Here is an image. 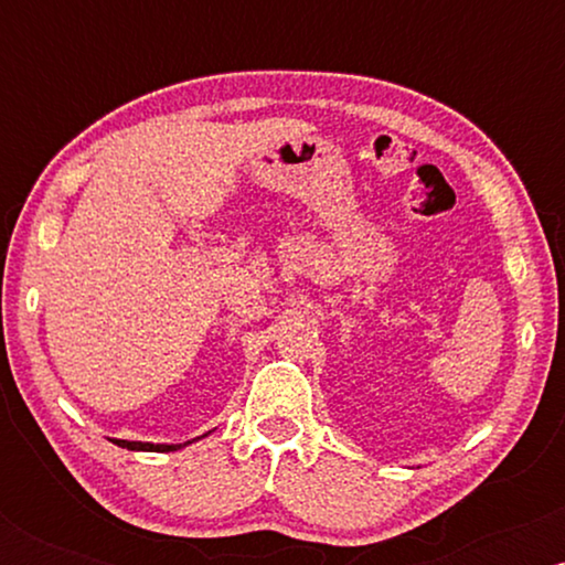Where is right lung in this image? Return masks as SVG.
I'll use <instances>...</instances> for the list:
<instances>
[{
	"mask_svg": "<svg viewBox=\"0 0 565 565\" xmlns=\"http://www.w3.org/2000/svg\"><path fill=\"white\" fill-rule=\"evenodd\" d=\"M111 440L116 446H121V449H129V451H178L191 444V440H185V444H146V440H121V438H111Z\"/></svg>",
	"mask_w": 565,
	"mask_h": 565,
	"instance_id": "obj_1",
	"label": "right lung"
}]
</instances>
